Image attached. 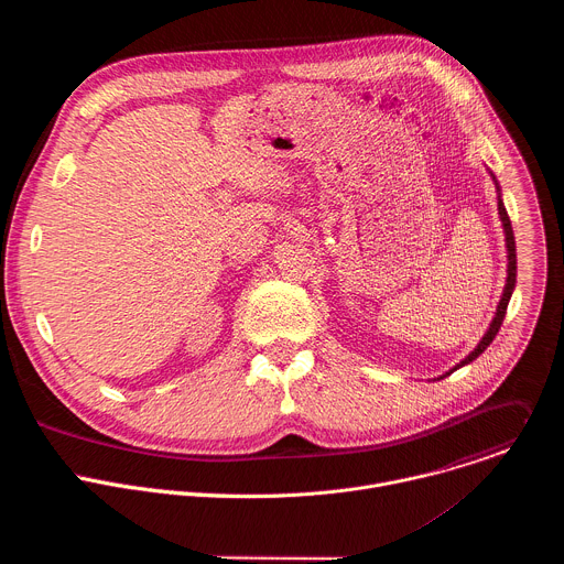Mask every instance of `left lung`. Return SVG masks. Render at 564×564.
<instances>
[{
  "label": "left lung",
  "mask_w": 564,
  "mask_h": 564,
  "mask_svg": "<svg viewBox=\"0 0 564 564\" xmlns=\"http://www.w3.org/2000/svg\"><path fill=\"white\" fill-rule=\"evenodd\" d=\"M491 174V178H494V183H496V192H498V214H500V220H502V229H505V246H507V283H505V290H502V296H500V303H498V307H496V314H494V321L489 324V328H487V333H485V337L479 339V344L457 364V366H453L448 372H444L442 377H437V379H444V377H448L451 372H455L457 368H462V366H466V364H470L473 359H477L481 352H485L491 344H494V339H496V335H498V330H500V326H502V321H505V314H507V305H509V301H511V294H513V290H516V276H518V257H516V236H513V227H511V220H509V214H507V207H505V203H502V189H500V183H498V178L494 176V172H489Z\"/></svg>",
  "instance_id": "left-lung-1"
}]
</instances>
